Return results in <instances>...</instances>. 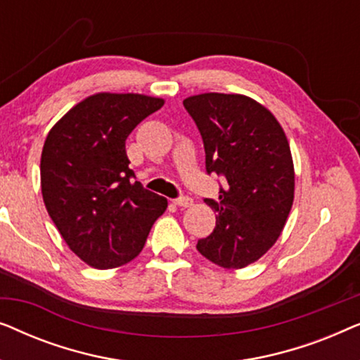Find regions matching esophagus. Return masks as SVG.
Instances as JSON below:
<instances>
[{"instance_id": "34e87169", "label": "esophagus", "mask_w": 360, "mask_h": 360, "mask_svg": "<svg viewBox=\"0 0 360 360\" xmlns=\"http://www.w3.org/2000/svg\"><path fill=\"white\" fill-rule=\"evenodd\" d=\"M174 203L176 206H180V208H190L191 205H193V200L188 198V196H180V198H175Z\"/></svg>"}]
</instances>
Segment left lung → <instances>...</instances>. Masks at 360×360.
<instances>
[{
	"label": "left lung",
	"mask_w": 360,
	"mask_h": 360,
	"mask_svg": "<svg viewBox=\"0 0 360 360\" xmlns=\"http://www.w3.org/2000/svg\"><path fill=\"white\" fill-rule=\"evenodd\" d=\"M184 106L203 139L206 172L226 179L218 201L205 200L218 216L196 249L219 267H248L275 244L292 210L288 139L272 112L249 96L201 93Z\"/></svg>",
	"instance_id": "1"
}]
</instances>
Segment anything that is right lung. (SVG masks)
<instances>
[{
	"label": "right lung",
	"instance_id": "1",
	"mask_svg": "<svg viewBox=\"0 0 360 360\" xmlns=\"http://www.w3.org/2000/svg\"><path fill=\"white\" fill-rule=\"evenodd\" d=\"M164 106L139 93H96L49 131L41 155L47 213L72 252L105 270L131 262L144 248L167 198L132 181L126 139Z\"/></svg>",
	"mask_w": 360,
	"mask_h": 360
}]
</instances>
